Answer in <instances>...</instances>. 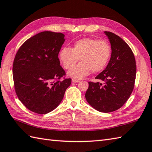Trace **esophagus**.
Here are the masks:
<instances>
[{"label": "esophagus", "mask_w": 152, "mask_h": 152, "mask_svg": "<svg viewBox=\"0 0 152 152\" xmlns=\"http://www.w3.org/2000/svg\"><path fill=\"white\" fill-rule=\"evenodd\" d=\"M72 82L73 83H78V82H80V80H77V79H75V78H72Z\"/></svg>", "instance_id": "34e87169"}]
</instances>
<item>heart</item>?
Listing matches in <instances>:
<instances>
[{"mask_svg":"<svg viewBox=\"0 0 152 152\" xmlns=\"http://www.w3.org/2000/svg\"><path fill=\"white\" fill-rule=\"evenodd\" d=\"M111 47L107 42L96 38H85L74 43L72 48H63L60 51L59 59L68 74L76 79H82L91 72L98 73L104 69L111 56Z\"/></svg>","mask_w":152,"mask_h":152,"instance_id":"heart-1","label":"heart"}]
</instances>
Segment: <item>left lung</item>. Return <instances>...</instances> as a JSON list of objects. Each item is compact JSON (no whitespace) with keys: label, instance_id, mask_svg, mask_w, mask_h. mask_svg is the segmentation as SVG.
I'll list each match as a JSON object with an SVG mask.
<instances>
[{"label":"left lung","instance_id":"8db88e82","mask_svg":"<svg viewBox=\"0 0 152 152\" xmlns=\"http://www.w3.org/2000/svg\"><path fill=\"white\" fill-rule=\"evenodd\" d=\"M111 44L112 55L106 69L89 82L86 99L96 110L108 113L120 108L133 92L137 66L133 52L125 42L111 32L104 31Z\"/></svg>","mask_w":152,"mask_h":152}]
</instances>
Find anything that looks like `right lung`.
<instances>
[{"mask_svg": "<svg viewBox=\"0 0 152 152\" xmlns=\"http://www.w3.org/2000/svg\"><path fill=\"white\" fill-rule=\"evenodd\" d=\"M64 37L61 33L42 32L25 41L15 54L12 69L15 91L23 104L37 114L56 108L71 84L58 58Z\"/></svg>", "mask_w": 152, "mask_h": 152, "instance_id": "1", "label": "right lung"}]
</instances>
